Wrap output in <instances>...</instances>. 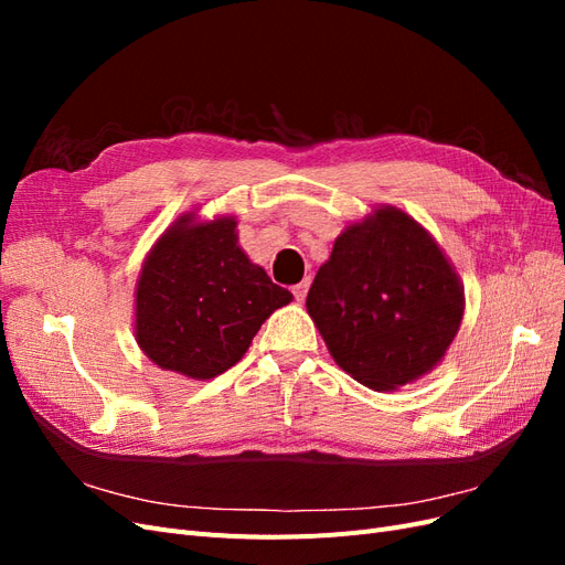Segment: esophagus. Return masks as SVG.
I'll use <instances>...</instances> for the list:
<instances>
[{"label":"esophagus","mask_w":565,"mask_h":565,"mask_svg":"<svg viewBox=\"0 0 565 565\" xmlns=\"http://www.w3.org/2000/svg\"><path fill=\"white\" fill-rule=\"evenodd\" d=\"M309 285H311V278H303L301 282H297V285L292 287V295H295L297 301H303V299H306V292H309Z\"/></svg>","instance_id":"1"}]
</instances>
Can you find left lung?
Segmentation results:
<instances>
[{
    "label": "left lung",
    "instance_id": "8db88e82",
    "mask_svg": "<svg viewBox=\"0 0 565 565\" xmlns=\"http://www.w3.org/2000/svg\"><path fill=\"white\" fill-rule=\"evenodd\" d=\"M306 311L341 370L396 391L443 361L465 316V285L419 221L382 204L341 231Z\"/></svg>",
    "mask_w": 565,
    "mask_h": 565
}]
</instances>
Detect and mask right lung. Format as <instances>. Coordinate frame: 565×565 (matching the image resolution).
Returning a JSON list of instances; mask_svg holds the SVG:
<instances>
[{
	"label": "right lung",
	"instance_id": "right-lung-1",
	"mask_svg": "<svg viewBox=\"0 0 565 565\" xmlns=\"http://www.w3.org/2000/svg\"><path fill=\"white\" fill-rule=\"evenodd\" d=\"M235 216L181 214L136 280L134 337L162 370L214 380L249 349L264 320L292 301L237 245Z\"/></svg>",
	"mask_w": 565,
	"mask_h": 565
}]
</instances>
